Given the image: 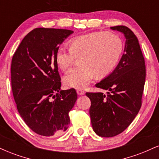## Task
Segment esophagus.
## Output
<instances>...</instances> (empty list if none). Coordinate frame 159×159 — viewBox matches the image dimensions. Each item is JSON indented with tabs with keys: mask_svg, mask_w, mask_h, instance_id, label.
<instances>
[{
	"mask_svg": "<svg viewBox=\"0 0 159 159\" xmlns=\"http://www.w3.org/2000/svg\"><path fill=\"white\" fill-rule=\"evenodd\" d=\"M77 93L78 95H79V96H81V95L84 94L85 92L84 90H81V89H78V90H77Z\"/></svg>",
	"mask_w": 159,
	"mask_h": 159,
	"instance_id": "esophagus-1",
	"label": "esophagus"
}]
</instances>
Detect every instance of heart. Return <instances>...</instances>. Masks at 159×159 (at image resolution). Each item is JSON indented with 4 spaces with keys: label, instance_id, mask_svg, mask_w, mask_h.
<instances>
[{
    "label": "heart",
    "instance_id": "heart-1",
    "mask_svg": "<svg viewBox=\"0 0 159 159\" xmlns=\"http://www.w3.org/2000/svg\"><path fill=\"white\" fill-rule=\"evenodd\" d=\"M123 51V41L111 32H94L72 38L69 50L60 47L55 54L57 66L65 71L77 58L79 66L63 78L66 87L82 89L93 78H103L114 70Z\"/></svg>",
    "mask_w": 159,
    "mask_h": 159
}]
</instances>
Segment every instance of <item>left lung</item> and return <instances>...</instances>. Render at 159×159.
Listing matches in <instances>:
<instances>
[{
	"mask_svg": "<svg viewBox=\"0 0 159 159\" xmlns=\"http://www.w3.org/2000/svg\"><path fill=\"white\" fill-rule=\"evenodd\" d=\"M125 36L124 53L116 67L96 84L108 90L86 93L91 101L90 116L96 134L111 138L123 132L132 123L141 107L146 79L145 61L138 38L129 27H111Z\"/></svg>",
	"mask_w": 159,
	"mask_h": 159,
	"instance_id": "1",
	"label": "left lung"
}]
</instances>
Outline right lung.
Returning <instances> with one entry per match:
<instances>
[{
  "label": "right lung",
  "mask_w": 159,
  "mask_h": 159,
  "mask_svg": "<svg viewBox=\"0 0 159 159\" xmlns=\"http://www.w3.org/2000/svg\"><path fill=\"white\" fill-rule=\"evenodd\" d=\"M73 33L35 28L25 36L12 57L11 84L18 111L27 126L39 135H60L70 123L69 112L77 100V93L73 88L61 89L55 54Z\"/></svg>",
  "instance_id": "add662e5"
}]
</instances>
